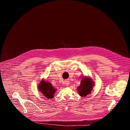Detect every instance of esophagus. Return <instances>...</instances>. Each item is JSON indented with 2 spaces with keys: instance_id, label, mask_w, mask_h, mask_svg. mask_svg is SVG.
Here are the masks:
<instances>
[{
  "instance_id": "esophagus-1",
  "label": "esophagus",
  "mask_w": 130,
  "mask_h": 130,
  "mask_svg": "<svg viewBox=\"0 0 130 130\" xmlns=\"http://www.w3.org/2000/svg\"><path fill=\"white\" fill-rule=\"evenodd\" d=\"M64 83H65V84L66 85H67V86H68L69 84V82L68 81H67V80L65 81H64Z\"/></svg>"
}]
</instances>
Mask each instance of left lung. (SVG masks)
I'll use <instances>...</instances> for the list:
<instances>
[{
	"label": "left lung",
	"mask_w": 130,
	"mask_h": 130,
	"mask_svg": "<svg viewBox=\"0 0 130 130\" xmlns=\"http://www.w3.org/2000/svg\"><path fill=\"white\" fill-rule=\"evenodd\" d=\"M94 82L91 79L88 77H84L81 81L80 85L78 87V93L81 97H86L91 92Z\"/></svg>",
	"instance_id": "obj_1"
}]
</instances>
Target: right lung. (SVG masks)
I'll list each match as a JSON object with an SVG mask.
<instances>
[{
  "instance_id": "1",
  "label": "right lung",
  "mask_w": 130,
  "mask_h": 130,
  "mask_svg": "<svg viewBox=\"0 0 130 130\" xmlns=\"http://www.w3.org/2000/svg\"><path fill=\"white\" fill-rule=\"evenodd\" d=\"M38 89L43 95L48 99H51L54 97L56 89H55L52 84L49 82H46L42 80L38 86Z\"/></svg>"
}]
</instances>
